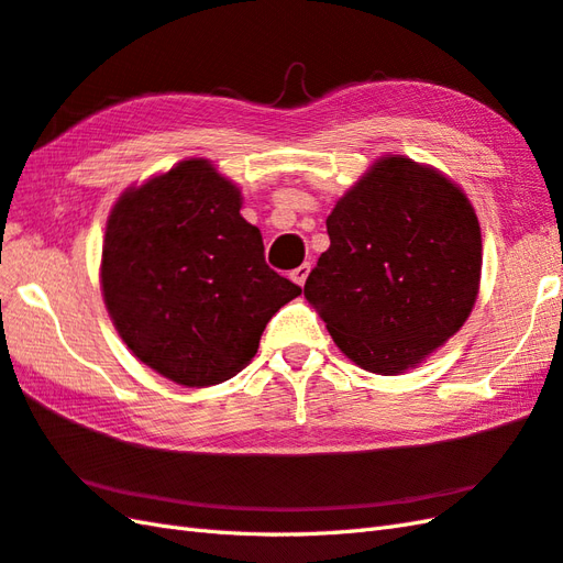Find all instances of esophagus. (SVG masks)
<instances>
[{"label": "esophagus", "instance_id": "34e87169", "mask_svg": "<svg viewBox=\"0 0 563 563\" xmlns=\"http://www.w3.org/2000/svg\"><path fill=\"white\" fill-rule=\"evenodd\" d=\"M308 274H310V263H303V265L296 267V269L291 272V279H294L298 286H303L306 279H308Z\"/></svg>", "mask_w": 563, "mask_h": 563}]
</instances>
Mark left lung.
<instances>
[{
	"label": "left lung",
	"mask_w": 563,
	"mask_h": 563,
	"mask_svg": "<svg viewBox=\"0 0 563 563\" xmlns=\"http://www.w3.org/2000/svg\"><path fill=\"white\" fill-rule=\"evenodd\" d=\"M327 234L303 294L355 365L399 375L468 320L483 239L471 200L442 172L377 159L336 200Z\"/></svg>",
	"instance_id": "1"
}]
</instances>
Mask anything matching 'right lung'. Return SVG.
I'll return each instance as SVG.
<instances>
[{
	"instance_id": "right-lung-1",
	"label": "right lung",
	"mask_w": 563,
	"mask_h": 563,
	"mask_svg": "<svg viewBox=\"0 0 563 563\" xmlns=\"http://www.w3.org/2000/svg\"><path fill=\"white\" fill-rule=\"evenodd\" d=\"M100 284L123 344L184 387L241 373L272 314L300 294L265 263L239 186L202 157L123 190L107 219Z\"/></svg>"
}]
</instances>
